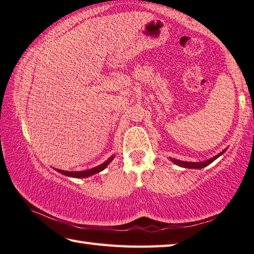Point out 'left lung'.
<instances>
[{
	"label": "left lung",
	"mask_w": 254,
	"mask_h": 254,
	"mask_svg": "<svg viewBox=\"0 0 254 254\" xmlns=\"http://www.w3.org/2000/svg\"><path fill=\"white\" fill-rule=\"evenodd\" d=\"M226 151H227V148H226V150H223L222 152H220L219 154H218V155L213 156V157L209 158V160L203 161V162H185V161L176 160V158H171V161L174 164H176V165L181 166V167H184V168H193V170H199V168H203V167H206V166L209 165V164H211L213 161L217 160L218 157L221 156L222 154L225 153Z\"/></svg>",
	"instance_id": "left-lung-1"
}]
</instances>
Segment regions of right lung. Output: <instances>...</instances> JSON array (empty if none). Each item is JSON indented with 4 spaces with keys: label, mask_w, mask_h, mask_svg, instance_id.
Segmentation results:
<instances>
[{
    "label": "right lung",
    "mask_w": 254,
    "mask_h": 254,
    "mask_svg": "<svg viewBox=\"0 0 254 254\" xmlns=\"http://www.w3.org/2000/svg\"><path fill=\"white\" fill-rule=\"evenodd\" d=\"M114 158V155L110 156L108 158V160L100 164L99 166H96L93 168H90V170H86V171H80V172H68V171H62V170H57V168H55L58 173L63 174V175L64 176H68V177H73V178H84V177H89L91 175H94V174L97 173H100L102 172L104 168H106L109 164H110L112 162V160Z\"/></svg>",
    "instance_id": "right-lung-1"
}]
</instances>
